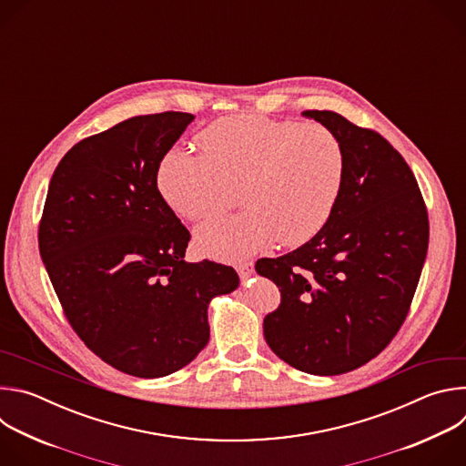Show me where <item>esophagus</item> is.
<instances>
[{"instance_id":"obj_1","label":"esophagus","mask_w":466,"mask_h":466,"mask_svg":"<svg viewBox=\"0 0 466 466\" xmlns=\"http://www.w3.org/2000/svg\"><path fill=\"white\" fill-rule=\"evenodd\" d=\"M238 275H239V279L241 280H247V279H250L252 275H254V263L252 261H247V263H241V265H238Z\"/></svg>"}]
</instances>
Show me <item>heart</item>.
I'll list each match as a JSON object with an SVG mask.
<instances>
[{"label": "heart", "instance_id": "1", "mask_svg": "<svg viewBox=\"0 0 466 466\" xmlns=\"http://www.w3.org/2000/svg\"><path fill=\"white\" fill-rule=\"evenodd\" d=\"M198 144L203 153L171 147L160 158L157 186L166 205L184 219L203 221L221 212L238 189L245 207L197 228L201 252L239 259L275 241L297 247L334 212L347 155L328 127L239 114L214 121Z\"/></svg>", "mask_w": 466, "mask_h": 466}]
</instances>
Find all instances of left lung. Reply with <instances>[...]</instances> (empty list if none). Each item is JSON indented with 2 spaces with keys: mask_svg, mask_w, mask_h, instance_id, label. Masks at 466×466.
<instances>
[{
  "mask_svg": "<svg viewBox=\"0 0 466 466\" xmlns=\"http://www.w3.org/2000/svg\"><path fill=\"white\" fill-rule=\"evenodd\" d=\"M302 116L336 132L347 171L334 212L308 243L256 261V273L282 295L263 319V336L291 367L334 376L376 358L400 329L430 223L413 171L383 137L331 110Z\"/></svg>",
  "mask_w": 466,
  "mask_h": 466,
  "instance_id": "1",
  "label": "left lung"
}]
</instances>
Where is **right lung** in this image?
Instances as JSON below:
<instances>
[{
    "label": "right lung",
    "mask_w": 466,
    "mask_h": 466,
    "mask_svg": "<svg viewBox=\"0 0 466 466\" xmlns=\"http://www.w3.org/2000/svg\"><path fill=\"white\" fill-rule=\"evenodd\" d=\"M195 116H135L81 140L58 162L38 248L64 315L114 369L167 376L208 339V304L239 286L216 261H184L187 228L166 205L160 158Z\"/></svg>",
    "instance_id": "obj_1"
}]
</instances>
